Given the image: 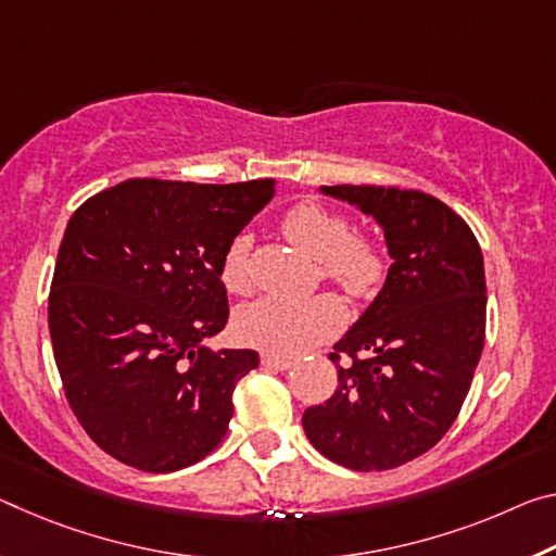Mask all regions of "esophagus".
Returning a JSON list of instances; mask_svg holds the SVG:
<instances>
[{"instance_id":"34e87169","label":"esophagus","mask_w":556,"mask_h":556,"mask_svg":"<svg viewBox=\"0 0 556 556\" xmlns=\"http://www.w3.org/2000/svg\"><path fill=\"white\" fill-rule=\"evenodd\" d=\"M294 361L289 356H279V354H262V366L271 368V371H287Z\"/></svg>"}]
</instances>
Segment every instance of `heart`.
<instances>
[{"label": "heart", "instance_id": "1", "mask_svg": "<svg viewBox=\"0 0 556 556\" xmlns=\"http://www.w3.org/2000/svg\"><path fill=\"white\" fill-rule=\"evenodd\" d=\"M281 232L299 250L319 262L324 279L333 281L343 292L364 299L371 296L386 277V254L371 237H361L354 223L326 207L321 202L304 200L281 217ZM250 237L237 235L225 247L219 260V279L227 292L247 294L250 279ZM343 321V306L333 294L306 299L262 296L237 314V333L244 343L267 349L271 354H302L329 339Z\"/></svg>", "mask_w": 556, "mask_h": 556}]
</instances>
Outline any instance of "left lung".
Wrapping results in <instances>:
<instances>
[{
	"mask_svg": "<svg viewBox=\"0 0 556 556\" xmlns=\"http://www.w3.org/2000/svg\"><path fill=\"white\" fill-rule=\"evenodd\" d=\"M321 192L371 215L393 264L371 306L333 343L339 386L304 410V433L343 468L391 470L428 453L470 391L484 346L482 250L468 223L428 192Z\"/></svg>",
	"mask_w": 556,
	"mask_h": 556,
	"instance_id": "left-lung-1",
	"label": "left lung"
}]
</instances>
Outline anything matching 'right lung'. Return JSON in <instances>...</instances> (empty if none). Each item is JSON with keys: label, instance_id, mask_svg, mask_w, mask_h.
<instances>
[{"label": "right lung", "instance_id": "obj_1", "mask_svg": "<svg viewBox=\"0 0 556 556\" xmlns=\"http://www.w3.org/2000/svg\"><path fill=\"white\" fill-rule=\"evenodd\" d=\"M275 198V180L136 178L68 219L49 333L74 416L130 468L175 472L223 443L252 349H207L230 306L219 260Z\"/></svg>", "mask_w": 556, "mask_h": 556}]
</instances>
